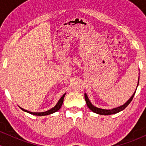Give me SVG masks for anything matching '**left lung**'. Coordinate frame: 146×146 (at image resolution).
<instances>
[{
    "instance_id": "obj_1",
    "label": "left lung",
    "mask_w": 146,
    "mask_h": 146,
    "mask_svg": "<svg viewBox=\"0 0 146 146\" xmlns=\"http://www.w3.org/2000/svg\"><path fill=\"white\" fill-rule=\"evenodd\" d=\"M139 80H138L137 86H138V85H139ZM136 90H137V89L135 90V92H136ZM135 92L133 93V95H132L131 98L129 99V100L126 102H125L124 104L122 105V106H119V107H117V108H113V109H111V110L102 109V108H97V107H95V106H93L91 103H90V100H88V96H87V95L86 94V93H84V98H85V101H86V103L87 104V106L88 107V108H89L91 111L94 112V113H97V114H99V115H113V114H116L117 113H119V112L121 111V110H124L125 108L128 106L129 104L131 102L132 99H133L134 95H135Z\"/></svg>"
}]
</instances>
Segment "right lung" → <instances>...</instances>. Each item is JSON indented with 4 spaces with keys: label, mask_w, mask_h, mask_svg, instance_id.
Returning <instances> with one entry per match:
<instances>
[{
    "label": "right lung",
    "mask_w": 146,
    "mask_h": 146,
    "mask_svg": "<svg viewBox=\"0 0 146 146\" xmlns=\"http://www.w3.org/2000/svg\"><path fill=\"white\" fill-rule=\"evenodd\" d=\"M65 95H66V93H64L62 96L61 97V98L60 99L59 101L58 102V103H57V104L53 108H52L51 109L47 110V111H45V112H42V113H33V112H30V111H28V110H25L23 109V108H21L22 110H23V111L25 112H27V113H30L31 114V115H37V116H44V115H51L52 113H56V112L58 111V110H59V109L60 108H61L62 105L63 104V101H64V96Z\"/></svg>",
    "instance_id": "1"
}]
</instances>
